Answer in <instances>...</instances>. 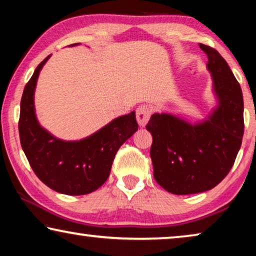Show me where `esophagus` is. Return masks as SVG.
<instances>
[{"label":"esophagus","mask_w":256,"mask_h":256,"mask_svg":"<svg viewBox=\"0 0 256 256\" xmlns=\"http://www.w3.org/2000/svg\"><path fill=\"white\" fill-rule=\"evenodd\" d=\"M152 115V109L148 106H140L136 112V120L141 128H144L147 124V122L150 120Z\"/></svg>","instance_id":"1"}]
</instances>
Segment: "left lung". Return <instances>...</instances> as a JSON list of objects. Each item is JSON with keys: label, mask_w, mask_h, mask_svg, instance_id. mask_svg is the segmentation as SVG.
<instances>
[{"label": "left lung", "mask_w": 256, "mask_h": 256, "mask_svg": "<svg viewBox=\"0 0 256 256\" xmlns=\"http://www.w3.org/2000/svg\"><path fill=\"white\" fill-rule=\"evenodd\" d=\"M208 57L217 109L204 123L190 125L169 114H154L150 158L155 180L182 196L212 190L230 172L244 136V98L239 82L220 52L200 44Z\"/></svg>", "instance_id": "obj_1"}]
</instances>
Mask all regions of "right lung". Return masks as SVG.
I'll use <instances>...</instances> for the list:
<instances>
[{"mask_svg":"<svg viewBox=\"0 0 256 256\" xmlns=\"http://www.w3.org/2000/svg\"><path fill=\"white\" fill-rule=\"evenodd\" d=\"M49 57L36 66L22 92L18 122L22 148L34 174L48 188L68 196L88 194L104 184L117 150L138 130L136 112L116 118L86 139H56L40 126L34 114L36 80Z\"/></svg>","mask_w":256,"mask_h":256,"instance_id":"add662e5","label":"right lung"}]
</instances>
